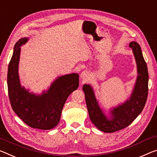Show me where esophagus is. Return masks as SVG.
<instances>
[{
  "mask_svg": "<svg viewBox=\"0 0 157 157\" xmlns=\"http://www.w3.org/2000/svg\"><path fill=\"white\" fill-rule=\"evenodd\" d=\"M89 77V74L87 71H83L82 72V73L80 74V78L82 79L83 81H85L86 79H88Z\"/></svg>",
  "mask_w": 157,
  "mask_h": 157,
  "instance_id": "obj_1",
  "label": "esophagus"
}]
</instances>
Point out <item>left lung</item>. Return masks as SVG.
<instances>
[{"label": "left lung", "mask_w": 157, "mask_h": 157, "mask_svg": "<svg viewBox=\"0 0 157 157\" xmlns=\"http://www.w3.org/2000/svg\"><path fill=\"white\" fill-rule=\"evenodd\" d=\"M129 47L135 57L138 75L131 95L124 103L112 108L107 115L99 105L92 86L86 84L82 86L89 117L103 132L113 133L130 125L141 113L146 103L149 80L147 67L140 45L136 42H131Z\"/></svg>", "instance_id": "obj_1"}]
</instances>
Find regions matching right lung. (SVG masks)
I'll use <instances>...</instances> for the list:
<instances>
[{"mask_svg": "<svg viewBox=\"0 0 157 157\" xmlns=\"http://www.w3.org/2000/svg\"><path fill=\"white\" fill-rule=\"evenodd\" d=\"M29 39L21 38L14 47L7 71L10 101L13 111L30 127L49 130L58 125L67 98L78 88L79 75L71 73L58 77L41 94L30 92L21 86L19 76L21 46Z\"/></svg>", "mask_w": 157, "mask_h": 157, "instance_id": "right-lung-1", "label": "right lung"}]
</instances>
